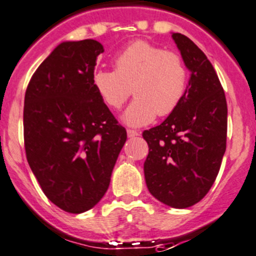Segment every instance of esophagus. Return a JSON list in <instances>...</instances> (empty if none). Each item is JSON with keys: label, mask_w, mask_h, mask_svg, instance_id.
I'll list each match as a JSON object with an SVG mask.
<instances>
[{"label": "esophagus", "mask_w": 256, "mask_h": 256, "mask_svg": "<svg viewBox=\"0 0 256 256\" xmlns=\"http://www.w3.org/2000/svg\"><path fill=\"white\" fill-rule=\"evenodd\" d=\"M140 135L138 130H134V128H128V138H136V136Z\"/></svg>", "instance_id": "obj_1"}]
</instances>
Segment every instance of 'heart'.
<instances>
[{
  "mask_svg": "<svg viewBox=\"0 0 256 256\" xmlns=\"http://www.w3.org/2000/svg\"><path fill=\"white\" fill-rule=\"evenodd\" d=\"M114 66L115 69L95 72L92 84L102 102L114 110L121 109L131 92L136 95L124 114L128 125L141 126L156 115H170L184 96L188 70L176 52L138 40L116 56Z\"/></svg>",
  "mask_w": 256,
  "mask_h": 256,
  "instance_id": "1",
  "label": "heart"
}]
</instances>
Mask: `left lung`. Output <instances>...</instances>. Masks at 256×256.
Returning <instances> with one entry per match:
<instances>
[{
	"label": "left lung",
	"instance_id": "8db88e82",
	"mask_svg": "<svg viewBox=\"0 0 256 256\" xmlns=\"http://www.w3.org/2000/svg\"><path fill=\"white\" fill-rule=\"evenodd\" d=\"M172 37L190 79L177 109L161 125L142 132L148 144L144 172L156 200L188 208L206 197L218 176L226 147L228 108L206 54L186 36Z\"/></svg>",
	"mask_w": 256,
	"mask_h": 256
}]
</instances>
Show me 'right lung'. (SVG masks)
Masks as SVG:
<instances>
[{"instance_id": "1", "label": "right lung", "mask_w": 256, "mask_h": 256, "mask_svg": "<svg viewBox=\"0 0 256 256\" xmlns=\"http://www.w3.org/2000/svg\"><path fill=\"white\" fill-rule=\"evenodd\" d=\"M99 42H64L28 82L23 109L27 161L47 198L79 214L102 198L128 135L92 84Z\"/></svg>"}]
</instances>
